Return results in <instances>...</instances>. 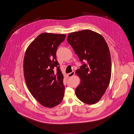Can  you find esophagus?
<instances>
[{
    "mask_svg": "<svg viewBox=\"0 0 134 134\" xmlns=\"http://www.w3.org/2000/svg\"><path fill=\"white\" fill-rule=\"evenodd\" d=\"M74 74H75V72H74V71H72V72H70V73L68 74V77H72V76H73L74 75Z\"/></svg>",
    "mask_w": 134,
    "mask_h": 134,
    "instance_id": "esophagus-1",
    "label": "esophagus"
}]
</instances>
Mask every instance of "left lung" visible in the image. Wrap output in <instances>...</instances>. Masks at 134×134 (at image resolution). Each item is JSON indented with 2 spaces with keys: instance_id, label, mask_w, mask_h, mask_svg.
Instances as JSON below:
<instances>
[{
  "instance_id": "left-lung-1",
  "label": "left lung",
  "mask_w": 134,
  "mask_h": 134,
  "mask_svg": "<svg viewBox=\"0 0 134 134\" xmlns=\"http://www.w3.org/2000/svg\"><path fill=\"white\" fill-rule=\"evenodd\" d=\"M67 41L81 62L85 63L76 71L81 83L75 90L82 102L93 104L100 101L107 89L111 76L110 50L104 37L90 30L70 33Z\"/></svg>"
}]
</instances>
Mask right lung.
Masks as SVG:
<instances>
[{"instance_id":"1","label":"right lung","mask_w":134,"mask_h":134,"mask_svg":"<svg viewBox=\"0 0 134 134\" xmlns=\"http://www.w3.org/2000/svg\"><path fill=\"white\" fill-rule=\"evenodd\" d=\"M65 37L66 34L42 33L30 43L25 53L23 71L27 88L32 96L47 108L58 105L64 98V76L58 66L56 51Z\"/></svg>"}]
</instances>
